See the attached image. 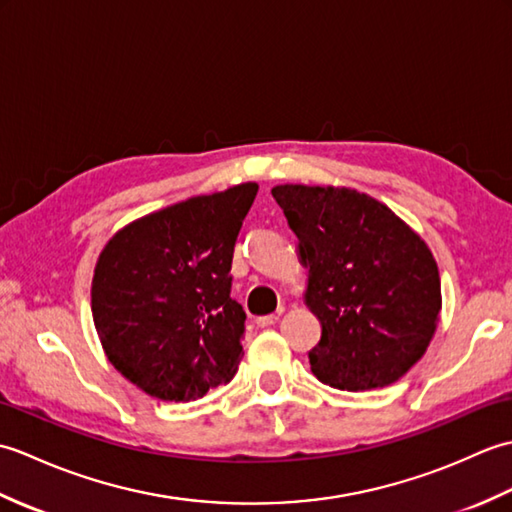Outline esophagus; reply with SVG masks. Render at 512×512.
Masks as SVG:
<instances>
[{
	"label": "esophagus",
	"mask_w": 512,
	"mask_h": 512,
	"mask_svg": "<svg viewBox=\"0 0 512 512\" xmlns=\"http://www.w3.org/2000/svg\"><path fill=\"white\" fill-rule=\"evenodd\" d=\"M277 314H266V317H257L255 319V323L259 325V328H270V325H275L277 323Z\"/></svg>",
	"instance_id": "34e87169"
}]
</instances>
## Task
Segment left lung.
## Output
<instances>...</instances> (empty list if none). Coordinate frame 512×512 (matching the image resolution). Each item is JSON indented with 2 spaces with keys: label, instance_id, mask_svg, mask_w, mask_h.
Here are the masks:
<instances>
[{
  "label": "left lung",
  "instance_id": "1",
  "mask_svg": "<svg viewBox=\"0 0 512 512\" xmlns=\"http://www.w3.org/2000/svg\"><path fill=\"white\" fill-rule=\"evenodd\" d=\"M273 198L310 268L306 303L321 321L312 374L347 391L396 383L436 332L442 297L431 250L365 193L281 184Z\"/></svg>",
  "mask_w": 512,
  "mask_h": 512
}]
</instances>
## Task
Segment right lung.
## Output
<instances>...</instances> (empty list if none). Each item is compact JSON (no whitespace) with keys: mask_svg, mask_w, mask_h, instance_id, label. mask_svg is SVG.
Masks as SVG:
<instances>
[{"mask_svg":"<svg viewBox=\"0 0 512 512\" xmlns=\"http://www.w3.org/2000/svg\"><path fill=\"white\" fill-rule=\"evenodd\" d=\"M257 195L246 182L140 217L99 257L92 317L110 363L149 396L202 398L231 383L246 312L231 299L233 250Z\"/></svg>","mask_w":512,"mask_h":512,"instance_id":"obj_1","label":"right lung"}]
</instances>
